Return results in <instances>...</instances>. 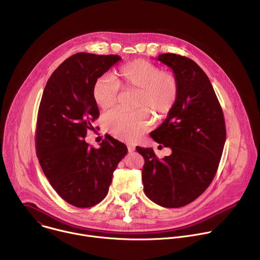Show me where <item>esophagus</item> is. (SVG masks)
<instances>
[{
	"mask_svg": "<svg viewBox=\"0 0 260 260\" xmlns=\"http://www.w3.org/2000/svg\"><path fill=\"white\" fill-rule=\"evenodd\" d=\"M127 149H128V152H134L135 151V149H136V147H135V145H133V144H127Z\"/></svg>",
	"mask_w": 260,
	"mask_h": 260,
	"instance_id": "1",
	"label": "esophagus"
}]
</instances>
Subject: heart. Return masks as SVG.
Segmentation results:
<instances>
[{
    "instance_id": "obj_1",
    "label": "heart",
    "mask_w": 260,
    "mask_h": 260,
    "mask_svg": "<svg viewBox=\"0 0 260 260\" xmlns=\"http://www.w3.org/2000/svg\"><path fill=\"white\" fill-rule=\"evenodd\" d=\"M118 87L137 90L135 107L139 110L131 113L112 111L104 116L103 122L109 134L123 141H135L149 128L148 110L161 118L173 110L179 96V81L175 74L160 71L159 67L145 59L122 64L115 73V81L107 76L94 81L92 98L101 110H108L116 104Z\"/></svg>"
}]
</instances>
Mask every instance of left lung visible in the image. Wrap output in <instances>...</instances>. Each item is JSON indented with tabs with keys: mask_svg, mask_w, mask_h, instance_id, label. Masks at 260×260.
<instances>
[{
	"mask_svg": "<svg viewBox=\"0 0 260 260\" xmlns=\"http://www.w3.org/2000/svg\"><path fill=\"white\" fill-rule=\"evenodd\" d=\"M156 59L179 81L175 107L150 134L172 153L159 160L152 148L137 147V151L145 159V194L161 207L180 208L198 199L214 179L226 139L225 121L214 88L196 61L174 53Z\"/></svg>",
	"mask_w": 260,
	"mask_h": 260,
	"instance_id": "1",
	"label": "left lung"
}]
</instances>
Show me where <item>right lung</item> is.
<instances>
[{
    "mask_svg": "<svg viewBox=\"0 0 260 260\" xmlns=\"http://www.w3.org/2000/svg\"><path fill=\"white\" fill-rule=\"evenodd\" d=\"M121 60L119 55L79 52L61 62L44 88L37 120L36 150L51 186L67 203L89 208L102 202L126 146L108 137L99 149L84 141L100 111L94 81Z\"/></svg>",
    "mask_w": 260,
    "mask_h": 260,
    "instance_id": "add662e5",
    "label": "right lung"
}]
</instances>
